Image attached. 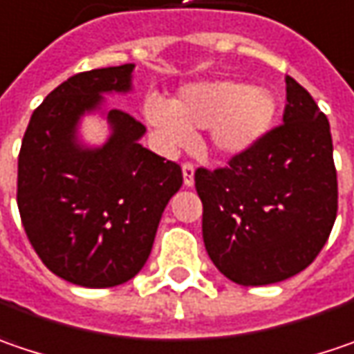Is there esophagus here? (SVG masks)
I'll return each mask as SVG.
<instances>
[{
  "label": "esophagus",
  "mask_w": 354,
  "mask_h": 354,
  "mask_svg": "<svg viewBox=\"0 0 354 354\" xmlns=\"http://www.w3.org/2000/svg\"><path fill=\"white\" fill-rule=\"evenodd\" d=\"M194 172H196V168L192 164H184L182 166V176H184V186L186 188L194 186Z\"/></svg>",
  "instance_id": "34e87169"
}]
</instances>
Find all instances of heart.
I'll use <instances>...</instances> for the list:
<instances>
[{"mask_svg":"<svg viewBox=\"0 0 354 354\" xmlns=\"http://www.w3.org/2000/svg\"><path fill=\"white\" fill-rule=\"evenodd\" d=\"M142 114L158 146L166 152L186 148L192 132L208 130V144L222 158H239L257 148L270 132L279 100L264 86L236 80H198L184 84L172 102L150 94Z\"/></svg>","mask_w":354,"mask_h":354,"instance_id":"obj_1","label":"heart"}]
</instances>
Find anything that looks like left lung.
Listing matches in <instances>:
<instances>
[{"label":"left lung","instance_id":"8db88e82","mask_svg":"<svg viewBox=\"0 0 354 354\" xmlns=\"http://www.w3.org/2000/svg\"><path fill=\"white\" fill-rule=\"evenodd\" d=\"M284 82L282 126L228 168L194 174L206 252L242 286L299 274L317 259L337 218L328 120L297 80Z\"/></svg>","mask_w":354,"mask_h":354}]
</instances>
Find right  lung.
Returning <instances> with one entry per match:
<instances>
[{"label": "right lung", "instance_id": "1", "mask_svg": "<svg viewBox=\"0 0 354 354\" xmlns=\"http://www.w3.org/2000/svg\"><path fill=\"white\" fill-rule=\"evenodd\" d=\"M134 68H100L59 84L32 114L17 160L28 239L53 274L86 288L134 279L182 186L180 166L140 144L146 128L106 102L134 90ZM84 115L106 120L102 145L81 138Z\"/></svg>", "mask_w": 354, "mask_h": 354}]
</instances>
